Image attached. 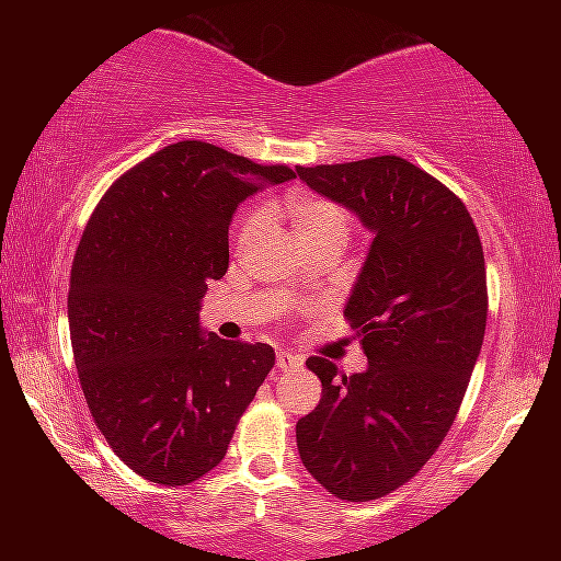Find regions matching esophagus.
I'll return each mask as SVG.
<instances>
[{
	"label": "esophagus",
	"instance_id": "obj_1",
	"mask_svg": "<svg viewBox=\"0 0 561 561\" xmlns=\"http://www.w3.org/2000/svg\"><path fill=\"white\" fill-rule=\"evenodd\" d=\"M275 365H278L280 373H294L298 367L304 365V357L296 355V352H278V357H275Z\"/></svg>",
	"mask_w": 561,
	"mask_h": 561
}]
</instances>
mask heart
<instances>
[{
	"instance_id": "obj_1",
	"label": "heart",
	"mask_w": 561,
	"mask_h": 561,
	"mask_svg": "<svg viewBox=\"0 0 561 561\" xmlns=\"http://www.w3.org/2000/svg\"><path fill=\"white\" fill-rule=\"evenodd\" d=\"M288 221L294 227L296 240L304 248H313V244H342L347 242L352 217L347 206L327 196H301L294 198L286 206ZM260 227H263V214L252 209L244 214L237 225V248H248L255 240Z\"/></svg>"
}]
</instances>
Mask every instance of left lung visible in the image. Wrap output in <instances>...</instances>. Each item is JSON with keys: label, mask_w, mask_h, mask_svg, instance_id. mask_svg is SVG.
<instances>
[{"label": "left lung", "mask_w": 561, "mask_h": 561, "mask_svg": "<svg viewBox=\"0 0 561 561\" xmlns=\"http://www.w3.org/2000/svg\"><path fill=\"white\" fill-rule=\"evenodd\" d=\"M375 234L344 319L367 370L309 357L321 401L298 419L311 478L350 503L405 485L455 424L488 321L485 255L462 198L401 156L296 165Z\"/></svg>", "instance_id": "1"}]
</instances>
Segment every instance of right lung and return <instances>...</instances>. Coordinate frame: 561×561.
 Here are the masks:
<instances>
[{
    "label": "right lung",
    "instance_id": "obj_1",
    "mask_svg": "<svg viewBox=\"0 0 561 561\" xmlns=\"http://www.w3.org/2000/svg\"><path fill=\"white\" fill-rule=\"evenodd\" d=\"M288 179V165L181 140L122 173L83 229L73 363L99 432L145 480L175 488L214 470L273 370L271 344L206 336L198 306L229 267L237 206Z\"/></svg>",
    "mask_w": 561,
    "mask_h": 561
}]
</instances>
